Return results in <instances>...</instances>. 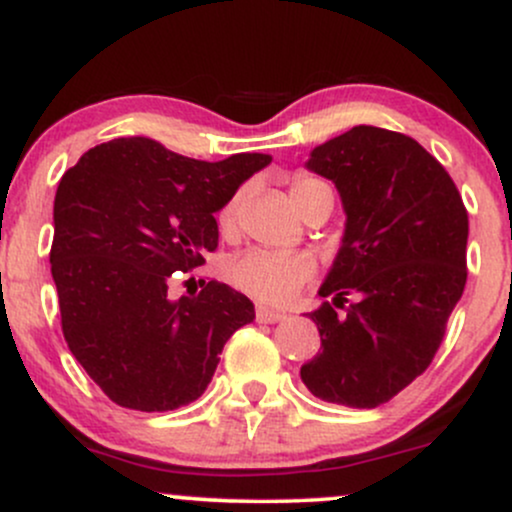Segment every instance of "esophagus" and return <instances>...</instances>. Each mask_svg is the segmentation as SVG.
I'll use <instances>...</instances> for the list:
<instances>
[{
  "label": "esophagus",
  "instance_id": "obj_1",
  "mask_svg": "<svg viewBox=\"0 0 512 512\" xmlns=\"http://www.w3.org/2000/svg\"><path fill=\"white\" fill-rule=\"evenodd\" d=\"M255 317H257V322H279V320H284L286 315L281 313V310L267 308V305H257Z\"/></svg>",
  "mask_w": 512,
  "mask_h": 512
}]
</instances>
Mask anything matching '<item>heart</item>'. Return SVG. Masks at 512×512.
I'll use <instances>...</instances> for the list:
<instances>
[{
    "label": "heart",
    "mask_w": 512,
    "mask_h": 512,
    "mask_svg": "<svg viewBox=\"0 0 512 512\" xmlns=\"http://www.w3.org/2000/svg\"><path fill=\"white\" fill-rule=\"evenodd\" d=\"M291 199L296 209L305 214L310 204L317 199L330 197L332 187L317 175L298 173L291 180ZM240 195H233L219 211V226L223 233H231L236 228ZM315 274V262L308 255H281L272 250H245L233 257L226 267V279L233 289L248 293L264 303H284L308 284Z\"/></svg>",
    "instance_id": "heart-1"
}]
</instances>
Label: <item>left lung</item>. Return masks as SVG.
Returning a JSON list of instances; mask_svg holds the SVG:
<instances>
[{
	"label": "left lung",
	"instance_id": "8db88e82",
	"mask_svg": "<svg viewBox=\"0 0 512 512\" xmlns=\"http://www.w3.org/2000/svg\"><path fill=\"white\" fill-rule=\"evenodd\" d=\"M308 168L337 185L346 228L320 286L332 301L310 313L322 344L301 380L325 402L373 409L419 378L443 342L467 284V209L424 146L383 127L315 146Z\"/></svg>",
	"mask_w": 512,
	"mask_h": 512
}]
</instances>
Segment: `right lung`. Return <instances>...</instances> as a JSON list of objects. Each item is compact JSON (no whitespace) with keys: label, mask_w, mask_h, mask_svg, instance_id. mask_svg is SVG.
I'll use <instances>...</instances> for the list:
<instances>
[{"label":"right lung","mask_w":512,"mask_h":512,"mask_svg":"<svg viewBox=\"0 0 512 512\" xmlns=\"http://www.w3.org/2000/svg\"><path fill=\"white\" fill-rule=\"evenodd\" d=\"M272 156L197 161L154 139L98 144L62 175L50 264L69 351L115 404L170 411L207 390L223 344L255 320L219 281L178 301L170 281L219 248L214 214Z\"/></svg>","instance_id":"1"}]
</instances>
